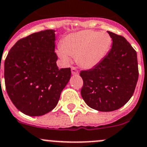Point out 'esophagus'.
Masks as SVG:
<instances>
[{
    "label": "esophagus",
    "mask_w": 147,
    "mask_h": 147,
    "mask_svg": "<svg viewBox=\"0 0 147 147\" xmlns=\"http://www.w3.org/2000/svg\"><path fill=\"white\" fill-rule=\"evenodd\" d=\"M71 72H72V74L73 75H79V72H78V70L75 67H72V69H71Z\"/></svg>",
    "instance_id": "obj_1"
}]
</instances>
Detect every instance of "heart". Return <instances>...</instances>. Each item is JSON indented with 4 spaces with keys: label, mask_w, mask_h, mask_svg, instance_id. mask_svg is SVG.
<instances>
[{
    "label": "heart",
    "mask_w": 147,
    "mask_h": 147,
    "mask_svg": "<svg viewBox=\"0 0 147 147\" xmlns=\"http://www.w3.org/2000/svg\"><path fill=\"white\" fill-rule=\"evenodd\" d=\"M112 45L111 37L104 31L83 30L66 36L62 41L57 55L66 63L76 57L78 65L91 69L100 63Z\"/></svg>",
    "instance_id": "b5f03b06"
}]
</instances>
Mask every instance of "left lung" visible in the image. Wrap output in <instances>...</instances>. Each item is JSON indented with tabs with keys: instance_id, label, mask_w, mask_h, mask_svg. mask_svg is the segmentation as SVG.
Segmentation results:
<instances>
[{
	"instance_id": "8db88e82",
	"label": "left lung",
	"mask_w": 147,
	"mask_h": 147,
	"mask_svg": "<svg viewBox=\"0 0 147 147\" xmlns=\"http://www.w3.org/2000/svg\"><path fill=\"white\" fill-rule=\"evenodd\" d=\"M108 33L113 41L111 49L97 66L80 74L83 80L84 101L102 112L123 106L133 95L139 78L136 51L124 37Z\"/></svg>"
}]
</instances>
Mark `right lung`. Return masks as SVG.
<instances>
[{"mask_svg":"<svg viewBox=\"0 0 147 147\" xmlns=\"http://www.w3.org/2000/svg\"><path fill=\"white\" fill-rule=\"evenodd\" d=\"M55 41V30L34 33L18 40L7 55V93L24 114L40 116L50 112L70 79V68L59 69L57 65Z\"/></svg>","mask_w":147,"mask_h":147,"instance_id":"add662e5","label":"right lung"}]
</instances>
